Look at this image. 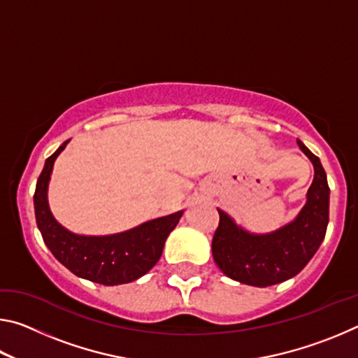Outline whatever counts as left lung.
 Here are the masks:
<instances>
[{
    "instance_id": "obj_1",
    "label": "left lung",
    "mask_w": 358,
    "mask_h": 358,
    "mask_svg": "<svg viewBox=\"0 0 358 358\" xmlns=\"http://www.w3.org/2000/svg\"><path fill=\"white\" fill-rule=\"evenodd\" d=\"M300 150L313 162L314 178L306 202L292 221L268 234H252L217 208V226L211 251L221 271L230 280L254 287L287 281L305 268L324 241L329 226L330 187L319 157L303 142Z\"/></svg>"
}]
</instances>
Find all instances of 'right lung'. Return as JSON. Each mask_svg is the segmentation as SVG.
<instances>
[{
	"label": "right lung",
	"instance_id": "1",
	"mask_svg": "<svg viewBox=\"0 0 358 358\" xmlns=\"http://www.w3.org/2000/svg\"><path fill=\"white\" fill-rule=\"evenodd\" d=\"M69 141L59 145L36 183L34 213L44 243L66 268L83 280L118 286L136 281L153 268L159 260L169 234L177 227L183 211L156 217L112 235H80L62 226L48 205V183L57 157Z\"/></svg>",
	"mask_w": 358,
	"mask_h": 358
}]
</instances>
